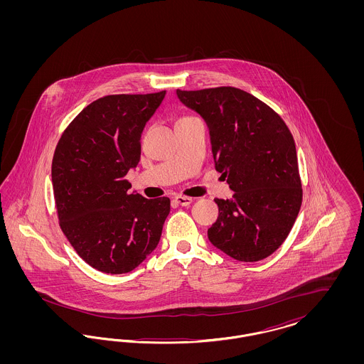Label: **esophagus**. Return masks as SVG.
<instances>
[{
  "label": "esophagus",
  "instance_id": "esophagus-1",
  "mask_svg": "<svg viewBox=\"0 0 364 364\" xmlns=\"http://www.w3.org/2000/svg\"><path fill=\"white\" fill-rule=\"evenodd\" d=\"M174 202H176L177 205H180V206H190L191 203L193 202V199L188 198V196H181V195H178V196L174 198Z\"/></svg>",
  "mask_w": 364,
  "mask_h": 364
}]
</instances>
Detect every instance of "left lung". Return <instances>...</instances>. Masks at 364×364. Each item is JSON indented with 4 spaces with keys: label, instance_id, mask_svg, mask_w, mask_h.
I'll use <instances>...</instances> for the list:
<instances>
[{
    "label": "left lung",
    "instance_id": "left-lung-1",
    "mask_svg": "<svg viewBox=\"0 0 364 364\" xmlns=\"http://www.w3.org/2000/svg\"><path fill=\"white\" fill-rule=\"evenodd\" d=\"M176 94L208 124L215 169L235 192L214 199L220 214L208 240L233 259L267 258L289 235L301 206L291 131L272 107L240 88Z\"/></svg>",
    "mask_w": 364,
    "mask_h": 364
}]
</instances>
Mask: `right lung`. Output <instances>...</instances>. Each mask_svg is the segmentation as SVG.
I'll list each match as a JSON object with an SVG mask.
<instances>
[{
    "label": "right lung",
    "mask_w": 364,
    "mask_h": 364,
    "mask_svg": "<svg viewBox=\"0 0 364 364\" xmlns=\"http://www.w3.org/2000/svg\"><path fill=\"white\" fill-rule=\"evenodd\" d=\"M166 91L106 95L86 106L58 140L52 162L60 226L77 255L107 274L132 272L158 245L169 198L129 193L140 138Z\"/></svg>",
    "instance_id": "1"
}]
</instances>
